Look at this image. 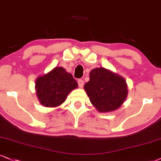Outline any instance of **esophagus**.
I'll return each instance as SVG.
<instances>
[{
    "instance_id": "esophagus-1",
    "label": "esophagus",
    "mask_w": 161,
    "mask_h": 161,
    "mask_svg": "<svg viewBox=\"0 0 161 161\" xmlns=\"http://www.w3.org/2000/svg\"><path fill=\"white\" fill-rule=\"evenodd\" d=\"M77 84H78L79 86L82 87L84 86V80H81V79H79V80H77Z\"/></svg>"
}]
</instances>
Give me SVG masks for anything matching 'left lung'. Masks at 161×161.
<instances>
[{
  "label": "left lung",
  "mask_w": 161,
  "mask_h": 161,
  "mask_svg": "<svg viewBox=\"0 0 161 161\" xmlns=\"http://www.w3.org/2000/svg\"><path fill=\"white\" fill-rule=\"evenodd\" d=\"M84 90L92 104L99 112L116 110L125 100L126 81L119 75L104 68L92 69Z\"/></svg>",
  "instance_id": "8db88e82"
}]
</instances>
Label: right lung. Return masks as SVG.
<instances>
[{
    "label": "right lung",
    "mask_w": 161,
    "mask_h": 161,
    "mask_svg": "<svg viewBox=\"0 0 161 161\" xmlns=\"http://www.w3.org/2000/svg\"><path fill=\"white\" fill-rule=\"evenodd\" d=\"M77 87V81L62 67H56L36 81L37 96L45 107L53 108L60 105L69 93Z\"/></svg>",
    "instance_id": "right-lung-1"
}]
</instances>
